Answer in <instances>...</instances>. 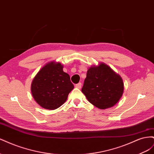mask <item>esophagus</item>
I'll return each mask as SVG.
<instances>
[{"instance_id":"esophagus-1","label":"esophagus","mask_w":154,"mask_h":154,"mask_svg":"<svg viewBox=\"0 0 154 154\" xmlns=\"http://www.w3.org/2000/svg\"><path fill=\"white\" fill-rule=\"evenodd\" d=\"M82 83H77V84H76V88H80L81 87H82Z\"/></svg>"}]
</instances>
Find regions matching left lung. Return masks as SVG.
I'll use <instances>...</instances> for the list:
<instances>
[{
    "label": "left lung",
    "mask_w": 154,
    "mask_h": 154,
    "mask_svg": "<svg viewBox=\"0 0 154 154\" xmlns=\"http://www.w3.org/2000/svg\"><path fill=\"white\" fill-rule=\"evenodd\" d=\"M123 91L122 77L103 63L88 69L82 88L88 101L100 109L110 108L117 103Z\"/></svg>",
    "instance_id": "1"
}]
</instances>
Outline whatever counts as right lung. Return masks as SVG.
Segmentation results:
<instances>
[{
  "label": "right lung",
  "instance_id": "right-lung-1",
  "mask_svg": "<svg viewBox=\"0 0 154 154\" xmlns=\"http://www.w3.org/2000/svg\"><path fill=\"white\" fill-rule=\"evenodd\" d=\"M74 88L70 76L60 63L51 62L42 68L31 83L35 100L42 108L54 110L62 106Z\"/></svg>",
  "mask_w": 154,
  "mask_h": 154
}]
</instances>
